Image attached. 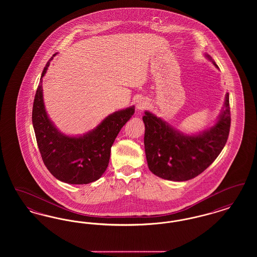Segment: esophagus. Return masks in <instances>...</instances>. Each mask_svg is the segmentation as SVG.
I'll return each instance as SVG.
<instances>
[{
  "label": "esophagus",
  "mask_w": 257,
  "mask_h": 257,
  "mask_svg": "<svg viewBox=\"0 0 257 257\" xmlns=\"http://www.w3.org/2000/svg\"><path fill=\"white\" fill-rule=\"evenodd\" d=\"M148 105L147 100L145 98H140L138 101H137V109L138 110H144L147 108V106Z\"/></svg>",
  "instance_id": "esophagus-1"
}]
</instances>
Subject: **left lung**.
<instances>
[{
	"instance_id": "obj_1",
	"label": "left lung",
	"mask_w": 257,
	"mask_h": 257,
	"mask_svg": "<svg viewBox=\"0 0 257 257\" xmlns=\"http://www.w3.org/2000/svg\"><path fill=\"white\" fill-rule=\"evenodd\" d=\"M205 56L219 68L209 55ZM143 120L148 169L163 179L190 180L207 169L227 142L231 121L229 94H225L217 121L198 134H184L148 110Z\"/></svg>"
}]
</instances>
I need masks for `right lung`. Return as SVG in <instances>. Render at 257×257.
<instances>
[{
    "label": "right lung",
    "mask_w": 257,
    "mask_h": 257,
    "mask_svg": "<svg viewBox=\"0 0 257 257\" xmlns=\"http://www.w3.org/2000/svg\"><path fill=\"white\" fill-rule=\"evenodd\" d=\"M56 55H53L42 71L34 101L32 119L37 146L44 165L58 180L74 185L91 183L108 168L110 147L125 123L134 114L135 107L110 113L94 129L82 136L61 133L47 114L42 90V78Z\"/></svg>",
    "instance_id": "add662e5"
}]
</instances>
